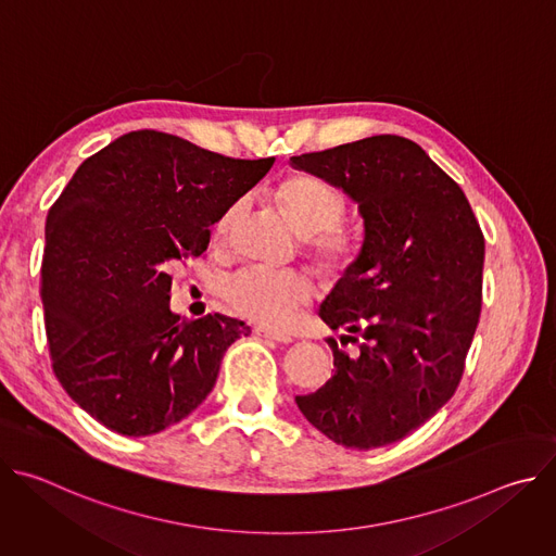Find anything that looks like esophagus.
Wrapping results in <instances>:
<instances>
[{"label":"esophagus","instance_id":"34e87169","mask_svg":"<svg viewBox=\"0 0 556 556\" xmlns=\"http://www.w3.org/2000/svg\"><path fill=\"white\" fill-rule=\"evenodd\" d=\"M255 334L257 337H264V339H273L277 343H290L292 337L286 334V332H277V330H268V328H255Z\"/></svg>","mask_w":556,"mask_h":556}]
</instances>
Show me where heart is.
Wrapping results in <instances>:
<instances>
[{"mask_svg": "<svg viewBox=\"0 0 556 556\" xmlns=\"http://www.w3.org/2000/svg\"><path fill=\"white\" fill-rule=\"evenodd\" d=\"M277 198L294 230L305 237L309 257L324 270L343 273L356 262L361 247L350 230L339 226L345 215V198L334 185L299 174L279 185ZM242 206L244 202H235L222 213L213 226L215 242H224L230 235ZM222 296L249 319L279 328L292 319L299 305L309 301L312 283L296 270L244 268L222 283Z\"/></svg>", "mask_w": 556, "mask_h": 556, "instance_id": "1", "label": "heart"}]
</instances>
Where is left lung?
<instances>
[{
	"label": "left lung",
	"instance_id": "8db88e82",
	"mask_svg": "<svg viewBox=\"0 0 556 556\" xmlns=\"http://www.w3.org/2000/svg\"><path fill=\"white\" fill-rule=\"evenodd\" d=\"M290 165L343 189L365 224L356 262L319 307L361 356L328 339L334 374L296 395V407L348 448L399 442L459 384L482 309V228L457 182L403 136L292 155Z\"/></svg>",
	"mask_w": 556,
	"mask_h": 556
}]
</instances>
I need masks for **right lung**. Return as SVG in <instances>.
Segmentation results:
<instances>
[{
  "instance_id": "add662e5",
  "label": "right lung",
  "mask_w": 556,
  "mask_h": 556,
  "mask_svg": "<svg viewBox=\"0 0 556 556\" xmlns=\"http://www.w3.org/2000/svg\"><path fill=\"white\" fill-rule=\"evenodd\" d=\"M275 157L240 161L185 138L129 131L76 169L46 219L41 301L54 376L103 427L142 438L211 393L244 321L169 309L172 270Z\"/></svg>"
}]
</instances>
